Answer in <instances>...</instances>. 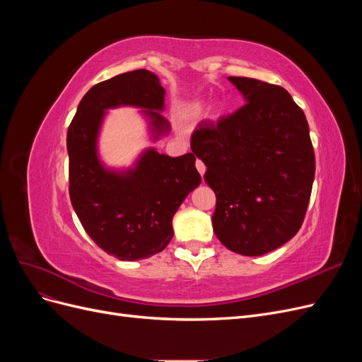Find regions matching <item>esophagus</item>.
I'll return each instance as SVG.
<instances>
[{"label": "esophagus", "mask_w": 362, "mask_h": 362, "mask_svg": "<svg viewBox=\"0 0 362 362\" xmlns=\"http://www.w3.org/2000/svg\"><path fill=\"white\" fill-rule=\"evenodd\" d=\"M196 169H198V172L201 175H204L205 173V164L201 160H198V161H196Z\"/></svg>", "instance_id": "obj_1"}]
</instances>
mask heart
<instances>
[{"instance_id": "heart-1", "label": "heart", "mask_w": 362, "mask_h": 362, "mask_svg": "<svg viewBox=\"0 0 362 362\" xmlns=\"http://www.w3.org/2000/svg\"><path fill=\"white\" fill-rule=\"evenodd\" d=\"M201 112H202V104L201 103H193L187 108H185V115H187V116H196V115H199ZM221 112H222V105L217 104L214 107V115L218 116V115H221Z\"/></svg>"}]
</instances>
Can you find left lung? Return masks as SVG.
<instances>
[{"label": "left lung", "mask_w": 362, "mask_h": 362, "mask_svg": "<svg viewBox=\"0 0 362 362\" xmlns=\"http://www.w3.org/2000/svg\"><path fill=\"white\" fill-rule=\"evenodd\" d=\"M245 105L217 124L204 120L192 136L216 193L213 229L229 250L259 257L300 229L315 160L302 108L279 86L228 76Z\"/></svg>", "instance_id": "left-lung-1"}]
</instances>
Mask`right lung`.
<instances>
[{"instance_id": "1", "label": "right lung", "mask_w": 362, "mask_h": 362, "mask_svg": "<svg viewBox=\"0 0 362 362\" xmlns=\"http://www.w3.org/2000/svg\"><path fill=\"white\" fill-rule=\"evenodd\" d=\"M166 90L158 76L137 69L95 84L76 108L68 129L69 194L74 210L93 242L122 261L158 254L173 237L172 218L201 184L192 152H140L128 168H110L100 156V134L108 110L140 108L151 141L170 133L164 112Z\"/></svg>"}]
</instances>
